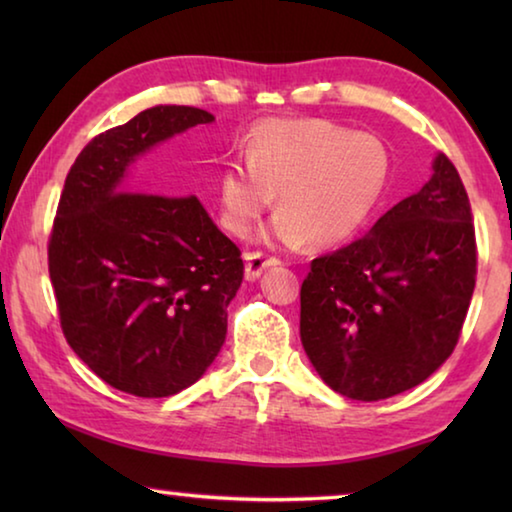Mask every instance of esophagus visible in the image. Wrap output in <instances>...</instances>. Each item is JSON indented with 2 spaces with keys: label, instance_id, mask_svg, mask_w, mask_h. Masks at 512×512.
<instances>
[{
  "label": "esophagus",
  "instance_id": "1",
  "mask_svg": "<svg viewBox=\"0 0 512 512\" xmlns=\"http://www.w3.org/2000/svg\"><path fill=\"white\" fill-rule=\"evenodd\" d=\"M244 259H246V280H257L264 268L280 264V259L268 257L264 253H246Z\"/></svg>",
  "mask_w": 512,
  "mask_h": 512
}]
</instances>
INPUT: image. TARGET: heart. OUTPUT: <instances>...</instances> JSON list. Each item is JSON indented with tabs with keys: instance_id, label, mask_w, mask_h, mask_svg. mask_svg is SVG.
Returning a JSON list of instances; mask_svg holds the SVG:
<instances>
[{
	"instance_id": "heart-1",
	"label": "heart",
	"mask_w": 512,
	"mask_h": 512,
	"mask_svg": "<svg viewBox=\"0 0 512 512\" xmlns=\"http://www.w3.org/2000/svg\"><path fill=\"white\" fill-rule=\"evenodd\" d=\"M246 167L232 162L219 183L221 223L248 237L280 192L268 230L284 246L307 237L334 246L357 235L386 189L391 155L377 135L327 119H268L248 135Z\"/></svg>"
}]
</instances>
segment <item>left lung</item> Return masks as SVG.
<instances>
[{"label":"left lung","instance_id":"left-lung-1","mask_svg":"<svg viewBox=\"0 0 512 512\" xmlns=\"http://www.w3.org/2000/svg\"><path fill=\"white\" fill-rule=\"evenodd\" d=\"M476 282L470 198L445 153L418 194L366 237L311 262L300 339L332 391L377 402L422 384L454 352Z\"/></svg>","mask_w":512,"mask_h":512}]
</instances>
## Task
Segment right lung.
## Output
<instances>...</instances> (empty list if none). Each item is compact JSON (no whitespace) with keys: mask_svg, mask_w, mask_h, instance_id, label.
Segmentation results:
<instances>
[{"mask_svg":"<svg viewBox=\"0 0 512 512\" xmlns=\"http://www.w3.org/2000/svg\"><path fill=\"white\" fill-rule=\"evenodd\" d=\"M207 110L155 106L85 146L49 237L63 334L94 375L137 397H169L210 368L244 280L241 250L196 196L144 192L131 164L210 124Z\"/></svg>","mask_w":512,"mask_h":512,"instance_id":"add662e5","label":"right lung"}]
</instances>
